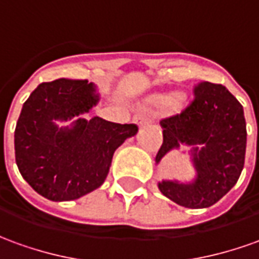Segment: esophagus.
<instances>
[{
  "instance_id": "obj_1",
  "label": "esophagus",
  "mask_w": 259,
  "mask_h": 259,
  "mask_svg": "<svg viewBox=\"0 0 259 259\" xmlns=\"http://www.w3.org/2000/svg\"><path fill=\"white\" fill-rule=\"evenodd\" d=\"M134 122H135L137 125L145 126L149 124V118H148V115H145V114L140 112V114H137V115L134 117Z\"/></svg>"
}]
</instances>
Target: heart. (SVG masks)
<instances>
[{
  "instance_id": "1",
  "label": "heart",
  "mask_w": 259,
  "mask_h": 259,
  "mask_svg": "<svg viewBox=\"0 0 259 259\" xmlns=\"http://www.w3.org/2000/svg\"><path fill=\"white\" fill-rule=\"evenodd\" d=\"M178 101V96L176 94H170V96H158L153 99V103L158 106H172Z\"/></svg>"
}]
</instances>
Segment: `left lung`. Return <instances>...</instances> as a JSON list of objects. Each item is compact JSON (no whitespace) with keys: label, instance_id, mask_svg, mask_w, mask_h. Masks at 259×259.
<instances>
[{"label":"left lung","instance_id":"left-lung-1","mask_svg":"<svg viewBox=\"0 0 259 259\" xmlns=\"http://www.w3.org/2000/svg\"><path fill=\"white\" fill-rule=\"evenodd\" d=\"M193 93L194 100L181 114L160 121L163 144L155 160L159 163L169 151L181 145L192 147L194 181H162L158 187L179 206L206 208L238 181L245 159L247 128L242 106L224 85L201 81Z\"/></svg>","mask_w":259,"mask_h":259}]
</instances>
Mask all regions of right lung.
I'll use <instances>...</instances> for the list:
<instances>
[{
	"instance_id": "add662e5",
	"label": "right lung",
	"mask_w": 259,
	"mask_h": 259,
	"mask_svg": "<svg viewBox=\"0 0 259 259\" xmlns=\"http://www.w3.org/2000/svg\"><path fill=\"white\" fill-rule=\"evenodd\" d=\"M99 100L87 80L58 78L37 85L24 103L15 128V160L36 193L67 201L96 190L106 181L115 149L138 133L135 124L78 118ZM74 116L70 127L56 124Z\"/></svg>"
}]
</instances>
